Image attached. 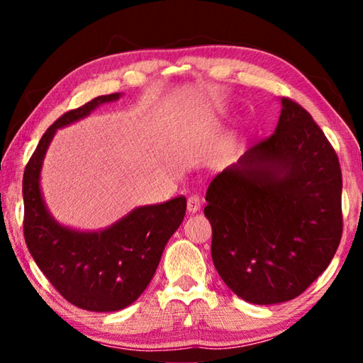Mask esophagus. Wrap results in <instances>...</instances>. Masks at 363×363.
Instances as JSON below:
<instances>
[{
    "label": "esophagus",
    "instance_id": "1",
    "mask_svg": "<svg viewBox=\"0 0 363 363\" xmlns=\"http://www.w3.org/2000/svg\"><path fill=\"white\" fill-rule=\"evenodd\" d=\"M200 205H201V201H200V196L199 195H190L189 199H187V211L189 213H196L200 210Z\"/></svg>",
    "mask_w": 363,
    "mask_h": 363
}]
</instances>
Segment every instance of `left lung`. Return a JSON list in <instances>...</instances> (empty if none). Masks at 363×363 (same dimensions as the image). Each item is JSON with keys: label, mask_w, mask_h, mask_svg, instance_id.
<instances>
[{"label": "left lung", "mask_w": 363, "mask_h": 363, "mask_svg": "<svg viewBox=\"0 0 363 363\" xmlns=\"http://www.w3.org/2000/svg\"><path fill=\"white\" fill-rule=\"evenodd\" d=\"M341 192L335 149L307 110L281 97L272 136L206 190L211 256L224 284L253 304L299 296L340 245Z\"/></svg>", "instance_id": "left-lung-1"}]
</instances>
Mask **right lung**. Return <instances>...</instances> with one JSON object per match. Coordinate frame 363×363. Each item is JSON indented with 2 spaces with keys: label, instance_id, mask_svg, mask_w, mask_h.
Instances as JSON below:
<instances>
[{
  "label": "right lung",
  "instance_id": "right-lung-1",
  "mask_svg": "<svg viewBox=\"0 0 363 363\" xmlns=\"http://www.w3.org/2000/svg\"><path fill=\"white\" fill-rule=\"evenodd\" d=\"M120 93L94 97L48 128L23 171V237L41 272L79 309L115 312L133 304L150 284L171 235L186 214V196L139 206L99 232H79L56 223L41 196L40 173L59 128L89 115Z\"/></svg>",
  "mask_w": 363,
  "mask_h": 363
}]
</instances>
